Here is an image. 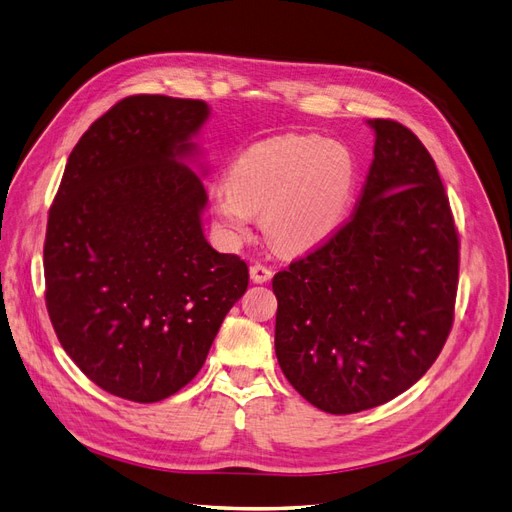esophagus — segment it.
Here are the masks:
<instances>
[{
    "instance_id": "1",
    "label": "esophagus",
    "mask_w": 512,
    "mask_h": 512,
    "mask_svg": "<svg viewBox=\"0 0 512 512\" xmlns=\"http://www.w3.org/2000/svg\"><path fill=\"white\" fill-rule=\"evenodd\" d=\"M272 268H268V266H263V263H253L251 266V278H253V282H268L270 278H272Z\"/></svg>"
}]
</instances>
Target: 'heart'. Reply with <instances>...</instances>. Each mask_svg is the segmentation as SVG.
<instances>
[{
    "instance_id": "obj_1",
    "label": "heart",
    "mask_w": 512,
    "mask_h": 512,
    "mask_svg": "<svg viewBox=\"0 0 512 512\" xmlns=\"http://www.w3.org/2000/svg\"><path fill=\"white\" fill-rule=\"evenodd\" d=\"M352 151L316 135H285L251 145L213 189L223 230L242 238L253 215L282 251L301 253L325 242L346 219L356 192Z\"/></svg>"
}]
</instances>
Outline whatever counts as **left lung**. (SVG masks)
<instances>
[{"mask_svg":"<svg viewBox=\"0 0 512 512\" xmlns=\"http://www.w3.org/2000/svg\"><path fill=\"white\" fill-rule=\"evenodd\" d=\"M369 124L373 162L352 217L272 280L278 365L335 415L411 388L456 316L460 236L439 170L401 122Z\"/></svg>","mask_w":512,"mask_h":512,"instance_id":"obj_1","label":"left lung"}]
</instances>
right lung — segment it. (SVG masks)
I'll use <instances>...</instances> for the list:
<instances>
[{
  "label": "right lung",
  "mask_w": 512,
  "mask_h": 512,
  "mask_svg": "<svg viewBox=\"0 0 512 512\" xmlns=\"http://www.w3.org/2000/svg\"><path fill=\"white\" fill-rule=\"evenodd\" d=\"M208 105L132 94L69 154L46 225V308L90 382L135 403L179 392L202 369L249 268L202 234L204 185L177 162Z\"/></svg>",
  "instance_id": "1"
}]
</instances>
